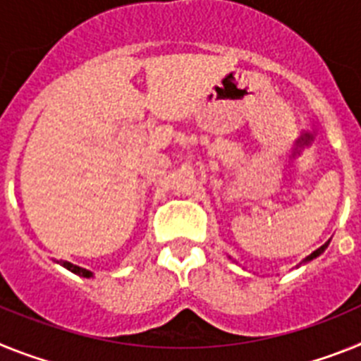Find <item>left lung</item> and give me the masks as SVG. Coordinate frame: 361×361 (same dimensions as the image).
Listing matches in <instances>:
<instances>
[{
  "mask_svg": "<svg viewBox=\"0 0 361 361\" xmlns=\"http://www.w3.org/2000/svg\"><path fill=\"white\" fill-rule=\"evenodd\" d=\"M327 245H329V241H327V243H325V245H322V247H319V249H316L314 250V252H312V255H309V256H307V258L305 259H303V262H311V259H314V258H318V256L319 255H322V252H324V250L325 249H327Z\"/></svg>",
  "mask_w": 361,
  "mask_h": 361,
  "instance_id": "left-lung-1",
  "label": "left lung"
}]
</instances>
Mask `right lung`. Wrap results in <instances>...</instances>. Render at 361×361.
I'll return each mask as SVG.
<instances>
[{
	"label": "right lung",
	"instance_id": "obj_1",
	"mask_svg": "<svg viewBox=\"0 0 361 361\" xmlns=\"http://www.w3.org/2000/svg\"><path fill=\"white\" fill-rule=\"evenodd\" d=\"M58 263L59 265H63L65 269H68L71 272H74V274L83 276V278H90V276H92V272L90 271H87V269H83V267H78V265H74V263H71V262H63V259H61V262H58Z\"/></svg>",
	"mask_w": 361,
	"mask_h": 361
}]
</instances>
